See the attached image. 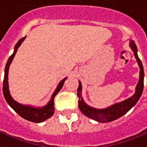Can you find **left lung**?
Listing matches in <instances>:
<instances>
[{
  "mask_svg": "<svg viewBox=\"0 0 147 147\" xmlns=\"http://www.w3.org/2000/svg\"><path fill=\"white\" fill-rule=\"evenodd\" d=\"M129 47L133 51L135 57L137 61L138 65L140 67V78H139V82L136 86L135 93L129 98L126 99L125 100L115 103L105 108L98 109V108L91 107L85 102L82 95V83L80 81H79V87L77 90V95L79 97V102H78L79 108L82 111V114L88 118L96 121L98 122H101V123H107L110 121H113L121 118L124 115H125L129 110L134 107L140 100L143 90V80H144L143 66L141 61L138 57L137 47L133 40H130Z\"/></svg>",
  "mask_w": 147,
  "mask_h": 147,
  "instance_id": "8db88e82",
  "label": "left lung"
}]
</instances>
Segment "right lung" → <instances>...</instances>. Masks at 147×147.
I'll return each instance as SVG.
<instances>
[{
	"mask_svg": "<svg viewBox=\"0 0 147 147\" xmlns=\"http://www.w3.org/2000/svg\"><path fill=\"white\" fill-rule=\"evenodd\" d=\"M26 36L18 40V43H16L14 48V52L13 54L11 55L7 60V62L5 66V70H4V82H3V93H4V96L7 103L8 104L10 107H11L15 111H16L18 115L21 116L22 118L26 119L29 121L35 122V123H40V122H43L47 119H48L51 117L52 115H54V99L55 96L57 95V93L59 92L60 90H61L63 87V85L65 83V81L67 79V77H65V79H63L61 82L58 83L57 88L55 89L54 92L52 94L51 100L48 103L43 106V107H34L32 105H25V104H22L18 103L16 100H15L12 98V96L11 95L9 91V86H8V70H9V67L11 62H12L14 57L16 56V54L19 47L21 46L25 39Z\"/></svg>",
	"mask_w": 147,
	"mask_h": 147,
	"instance_id": "right-lung-1",
	"label": "right lung"
}]
</instances>
